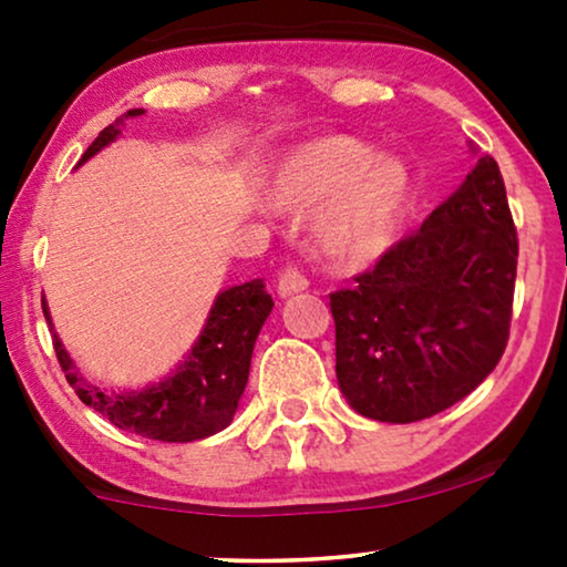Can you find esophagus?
I'll list each match as a JSON object with an SVG mask.
<instances>
[{
    "label": "esophagus",
    "mask_w": 567,
    "mask_h": 567,
    "mask_svg": "<svg viewBox=\"0 0 567 567\" xmlns=\"http://www.w3.org/2000/svg\"><path fill=\"white\" fill-rule=\"evenodd\" d=\"M307 286H309V278L305 276V270L297 266H286L281 274H278V281H276L278 297H291V293L305 291Z\"/></svg>",
    "instance_id": "esophagus-1"
}]
</instances>
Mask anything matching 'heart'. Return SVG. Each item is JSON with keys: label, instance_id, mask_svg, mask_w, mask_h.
I'll list each match as a JSON object with an SVG mask.
<instances>
[{"label": "heart", "instance_id": "obj_1", "mask_svg": "<svg viewBox=\"0 0 567 567\" xmlns=\"http://www.w3.org/2000/svg\"><path fill=\"white\" fill-rule=\"evenodd\" d=\"M408 167L398 157H379L374 144L353 136L305 146L278 177L284 206H322L315 216V239L338 258H353L382 245L408 204Z\"/></svg>", "mask_w": 567, "mask_h": 567}]
</instances>
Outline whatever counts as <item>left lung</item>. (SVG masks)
Masks as SVG:
<instances>
[{
  "label": "left lung",
  "instance_id": "obj_1",
  "mask_svg": "<svg viewBox=\"0 0 567 567\" xmlns=\"http://www.w3.org/2000/svg\"><path fill=\"white\" fill-rule=\"evenodd\" d=\"M516 258L506 185L485 154L415 235L330 293L336 374L355 413L413 423L467 398L506 351Z\"/></svg>",
  "mask_w": 567,
  "mask_h": 567
}]
</instances>
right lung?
<instances>
[{"mask_svg":"<svg viewBox=\"0 0 567 567\" xmlns=\"http://www.w3.org/2000/svg\"><path fill=\"white\" fill-rule=\"evenodd\" d=\"M142 113V107H134L100 131V136L82 154L80 165L95 157L103 146L121 134L123 121L136 118ZM270 309H274V299L260 278L221 291L208 312L204 332L190 348V353L185 355V361L175 369V374L150 384L142 392L115 394L84 382L56 332H53V351H56L66 382L74 386L76 398L84 405L97 410L123 431L154 441L185 444V441L214 436L231 423L239 398L245 392L247 374H250L255 340H258ZM43 315L45 322L51 324L45 299Z\"/></svg>","mask_w":567,"mask_h":567,"instance_id":"add662e5","label":"right lung"}]
</instances>
